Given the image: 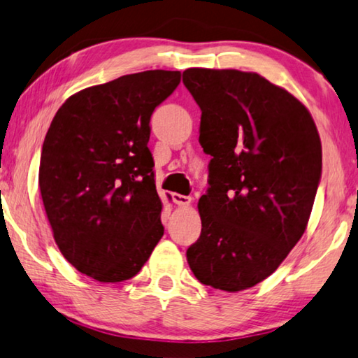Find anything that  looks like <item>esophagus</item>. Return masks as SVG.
<instances>
[{"mask_svg":"<svg viewBox=\"0 0 358 358\" xmlns=\"http://www.w3.org/2000/svg\"><path fill=\"white\" fill-rule=\"evenodd\" d=\"M172 201L177 203V206H188L191 202V197L183 194H172Z\"/></svg>","mask_w":358,"mask_h":358,"instance_id":"1","label":"esophagus"}]
</instances>
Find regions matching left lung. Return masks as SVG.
I'll use <instances>...</instances> for the list:
<instances>
[{
  "mask_svg": "<svg viewBox=\"0 0 358 358\" xmlns=\"http://www.w3.org/2000/svg\"><path fill=\"white\" fill-rule=\"evenodd\" d=\"M183 84L212 156L201 236L186 258L203 285L245 290L304 234L322 177L319 132L301 101L257 73L188 68Z\"/></svg>",
  "mask_w": 358,
  "mask_h": 358,
  "instance_id": "1",
  "label": "left lung"
}]
</instances>
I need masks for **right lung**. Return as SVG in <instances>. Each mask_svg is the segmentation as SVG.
<instances>
[{"mask_svg":"<svg viewBox=\"0 0 358 358\" xmlns=\"http://www.w3.org/2000/svg\"><path fill=\"white\" fill-rule=\"evenodd\" d=\"M180 71L126 75L71 95L46 134L39 189L55 243L99 282L138 274L164 236L150 121Z\"/></svg>","mask_w":358,"mask_h":358,"instance_id":"add662e5","label":"right lung"}]
</instances>
